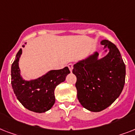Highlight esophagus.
I'll list each match as a JSON object with an SVG mask.
<instances>
[{
	"instance_id": "obj_1",
	"label": "esophagus",
	"mask_w": 135,
	"mask_h": 135,
	"mask_svg": "<svg viewBox=\"0 0 135 135\" xmlns=\"http://www.w3.org/2000/svg\"><path fill=\"white\" fill-rule=\"evenodd\" d=\"M68 67H69V69L70 71L71 72L73 69H74V65H73L72 64H68Z\"/></svg>"
}]
</instances>
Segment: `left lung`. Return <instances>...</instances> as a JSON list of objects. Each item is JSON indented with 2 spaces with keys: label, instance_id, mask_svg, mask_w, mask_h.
I'll return each instance as SVG.
<instances>
[{
  "label": "left lung",
  "instance_id": "8db88e82",
  "mask_svg": "<svg viewBox=\"0 0 135 135\" xmlns=\"http://www.w3.org/2000/svg\"><path fill=\"white\" fill-rule=\"evenodd\" d=\"M101 43L109 49L107 56L97 59L95 52L74 64L72 71L79 102L93 112L109 107L120 96L126 80V65L117 47L107 40Z\"/></svg>",
  "mask_w": 135,
  "mask_h": 135
}]
</instances>
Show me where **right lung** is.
Returning a JSON list of instances; mask_svg holds the SVG:
<instances>
[{
  "label": "right lung",
  "mask_w": 135,
  "mask_h": 135,
  "mask_svg": "<svg viewBox=\"0 0 135 135\" xmlns=\"http://www.w3.org/2000/svg\"><path fill=\"white\" fill-rule=\"evenodd\" d=\"M22 52L20 49L12 64L11 84L14 92L26 109L36 113L45 112L55 104L56 87L65 80L70 71L66 66L62 69L50 71L36 80L26 81L20 76L18 64Z\"/></svg>",
  "instance_id": "add662e5"
}]
</instances>
